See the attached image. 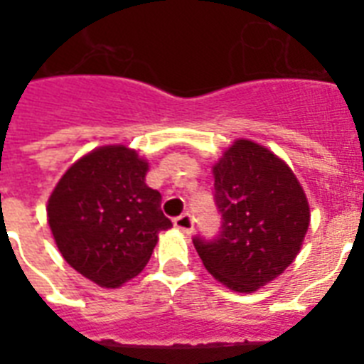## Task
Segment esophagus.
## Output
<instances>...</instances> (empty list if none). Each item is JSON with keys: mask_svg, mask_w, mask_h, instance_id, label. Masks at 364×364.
I'll list each match as a JSON object with an SVG mask.
<instances>
[{"mask_svg": "<svg viewBox=\"0 0 364 364\" xmlns=\"http://www.w3.org/2000/svg\"><path fill=\"white\" fill-rule=\"evenodd\" d=\"M173 225H176L177 230H181V232L185 234H191L193 232V217L188 215V213H183V215H179L173 221Z\"/></svg>", "mask_w": 364, "mask_h": 364, "instance_id": "obj_1", "label": "esophagus"}]
</instances>
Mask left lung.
<instances>
[{"label": "left lung", "instance_id": "1", "mask_svg": "<svg viewBox=\"0 0 364 364\" xmlns=\"http://www.w3.org/2000/svg\"><path fill=\"white\" fill-rule=\"evenodd\" d=\"M211 171L223 230L213 242L196 238L194 247L217 282L249 294L296 259L310 204L287 162L251 139H234Z\"/></svg>", "mask_w": 364, "mask_h": 364}]
</instances>
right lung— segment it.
I'll list each match as a JSON object with an SVG mask.
<instances>
[{
    "instance_id": "add662e5",
    "label": "right lung",
    "mask_w": 364,
    "mask_h": 364,
    "mask_svg": "<svg viewBox=\"0 0 364 364\" xmlns=\"http://www.w3.org/2000/svg\"><path fill=\"white\" fill-rule=\"evenodd\" d=\"M149 162L128 145L82 154L48 196L47 221L68 264L100 287L117 289L145 268L171 228L160 193L147 187Z\"/></svg>"
}]
</instances>
